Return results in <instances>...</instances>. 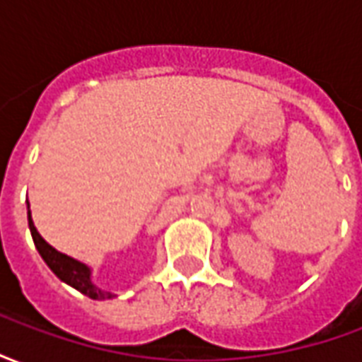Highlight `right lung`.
<instances>
[{
	"instance_id": "obj_1",
	"label": "right lung",
	"mask_w": 362,
	"mask_h": 362,
	"mask_svg": "<svg viewBox=\"0 0 362 362\" xmlns=\"http://www.w3.org/2000/svg\"><path fill=\"white\" fill-rule=\"evenodd\" d=\"M28 228H30V235H33V240H35V246L38 254L42 256V259L46 262V266L50 267L52 272L58 275L59 279L71 285L74 288H77L79 293H83L85 296H89L93 300H104V298H112V293L108 291H103L98 288L90 281V267L77 262V259L69 258L66 254H62L56 248H52L50 244L44 240L42 236L38 235L35 223H33V217H30V209H28Z\"/></svg>"
}]
</instances>
